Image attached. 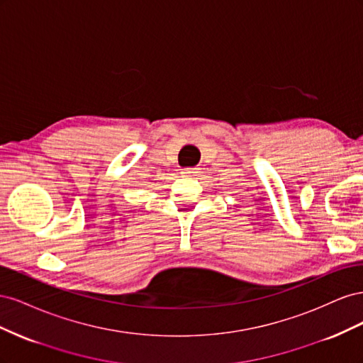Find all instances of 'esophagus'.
<instances>
[{
    "instance_id": "obj_1",
    "label": "esophagus",
    "mask_w": 363,
    "mask_h": 363,
    "mask_svg": "<svg viewBox=\"0 0 363 363\" xmlns=\"http://www.w3.org/2000/svg\"><path fill=\"white\" fill-rule=\"evenodd\" d=\"M182 174L186 175V177H191V175L199 174V168H184L182 169Z\"/></svg>"
}]
</instances>
